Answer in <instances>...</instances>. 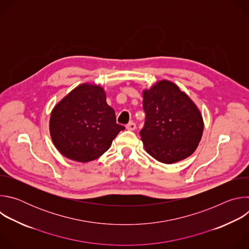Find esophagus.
I'll use <instances>...</instances> for the list:
<instances>
[{"label":"esophagus","mask_w":249,"mask_h":249,"mask_svg":"<svg viewBox=\"0 0 249 249\" xmlns=\"http://www.w3.org/2000/svg\"><path fill=\"white\" fill-rule=\"evenodd\" d=\"M126 128L128 129V130H130V131H133V130H135L136 129V123H134V122H129L127 125H126Z\"/></svg>","instance_id":"1"}]
</instances>
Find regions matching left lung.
<instances>
[{
  "instance_id": "1",
  "label": "left lung",
  "mask_w": 249,
  "mask_h": 249,
  "mask_svg": "<svg viewBox=\"0 0 249 249\" xmlns=\"http://www.w3.org/2000/svg\"><path fill=\"white\" fill-rule=\"evenodd\" d=\"M145 124L140 131L147 153L163 163L191 156L203 133V119L197 106L168 81L159 82L144 91Z\"/></svg>"
}]
</instances>
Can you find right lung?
<instances>
[{"label":"right lung","instance_id":"right-lung-1","mask_svg":"<svg viewBox=\"0 0 249 249\" xmlns=\"http://www.w3.org/2000/svg\"><path fill=\"white\" fill-rule=\"evenodd\" d=\"M124 129L116 123L104 90L93 85L73 89L55 106L50 117V135L57 150L81 162L99 158Z\"/></svg>","mask_w":249,"mask_h":249}]
</instances>
